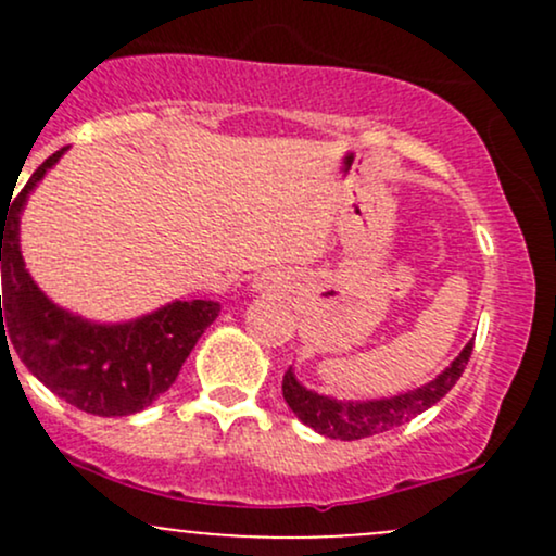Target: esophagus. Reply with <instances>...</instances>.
Returning <instances> with one entry per match:
<instances>
[{
    "mask_svg": "<svg viewBox=\"0 0 556 556\" xmlns=\"http://www.w3.org/2000/svg\"><path fill=\"white\" fill-rule=\"evenodd\" d=\"M256 287L258 292H266V295H271V292H279V290H285V279L279 277V274H274V271H266V274H261V277L256 279Z\"/></svg>",
    "mask_w": 556,
    "mask_h": 556,
    "instance_id": "obj_1",
    "label": "esophagus"
}]
</instances>
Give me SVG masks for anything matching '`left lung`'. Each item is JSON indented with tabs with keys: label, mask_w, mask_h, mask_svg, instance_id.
<instances>
[{
	"label": "left lung",
	"mask_w": 556,
	"mask_h": 556,
	"mask_svg": "<svg viewBox=\"0 0 556 556\" xmlns=\"http://www.w3.org/2000/svg\"><path fill=\"white\" fill-rule=\"evenodd\" d=\"M470 353H473V340L465 344L460 355H457V358L437 376V379L429 381V384L413 389V392L397 394V397L363 400V402L334 400L300 384L295 374H292V368L282 379V394L287 405L292 407V413H295L305 426H311V429L321 433V437L353 442V439L374 437V433L389 431L394 429V426L407 424L410 418H416L424 410H429L431 405H437V402L457 384V379L463 376L465 366H468Z\"/></svg>",
	"instance_id": "1"
}]
</instances>
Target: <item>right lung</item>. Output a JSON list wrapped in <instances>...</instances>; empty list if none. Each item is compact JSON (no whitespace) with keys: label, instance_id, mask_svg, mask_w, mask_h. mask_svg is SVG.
Returning a JSON list of instances; mask_svg holds the SVG:
<instances>
[{"label":"right lung","instance_id":"add662e5","mask_svg":"<svg viewBox=\"0 0 556 556\" xmlns=\"http://www.w3.org/2000/svg\"><path fill=\"white\" fill-rule=\"evenodd\" d=\"M60 149L0 208V340L56 397L104 418L132 416L175 384L198 337L219 316L214 300H175L125 324H96L52 303L34 282L21 253V212L28 193L60 162ZM8 344V350H10Z\"/></svg>","mask_w":556,"mask_h":556}]
</instances>
